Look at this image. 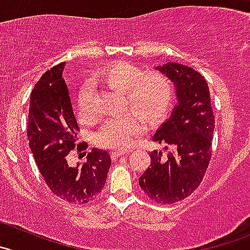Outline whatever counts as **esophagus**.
Here are the masks:
<instances>
[{
  "mask_svg": "<svg viewBox=\"0 0 250 250\" xmlns=\"http://www.w3.org/2000/svg\"><path fill=\"white\" fill-rule=\"evenodd\" d=\"M126 153L127 152H125V151H113L110 153V156L113 159H116V158H119V157L124 156V154H126Z\"/></svg>",
  "mask_w": 250,
  "mask_h": 250,
  "instance_id": "34e87169",
  "label": "esophagus"
}]
</instances>
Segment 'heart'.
I'll return each instance as SVG.
<instances>
[{"label": "heart", "instance_id": "1", "mask_svg": "<svg viewBox=\"0 0 250 250\" xmlns=\"http://www.w3.org/2000/svg\"><path fill=\"white\" fill-rule=\"evenodd\" d=\"M99 78L108 87L124 92L123 109L132 111L109 119L97 132L96 141L103 148L127 149L142 134L145 121L148 125L161 123L173 105L174 85L165 73H144L139 66L120 61L102 71ZM77 109L83 120L98 118L97 93L91 82L80 88Z\"/></svg>", "mask_w": 250, "mask_h": 250}]
</instances>
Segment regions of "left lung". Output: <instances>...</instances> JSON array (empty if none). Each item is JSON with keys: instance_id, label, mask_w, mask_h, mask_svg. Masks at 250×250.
Listing matches in <instances>:
<instances>
[{"instance_id": "left-lung-1", "label": "left lung", "mask_w": 250, "mask_h": 250, "mask_svg": "<svg viewBox=\"0 0 250 250\" xmlns=\"http://www.w3.org/2000/svg\"><path fill=\"white\" fill-rule=\"evenodd\" d=\"M175 84L178 105L152 140L172 151L149 153L151 165L139 184L151 200L163 205L188 198L203 182L212 156L215 116L205 78L177 62L157 66Z\"/></svg>"}]
</instances>
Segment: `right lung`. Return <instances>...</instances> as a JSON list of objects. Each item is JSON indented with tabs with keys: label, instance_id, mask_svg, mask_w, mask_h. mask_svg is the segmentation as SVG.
<instances>
[{
	"label": "right lung",
	"instance_id": "add662e5",
	"mask_svg": "<svg viewBox=\"0 0 250 250\" xmlns=\"http://www.w3.org/2000/svg\"><path fill=\"white\" fill-rule=\"evenodd\" d=\"M65 62L54 66L42 76L30 94L27 135L29 147L45 183L54 195L67 203L87 204L103 190L111 166L106 151L93 148L87 162L71 167L66 156L77 147V125L62 70Z\"/></svg>",
	"mask_w": 250,
	"mask_h": 250
}]
</instances>
